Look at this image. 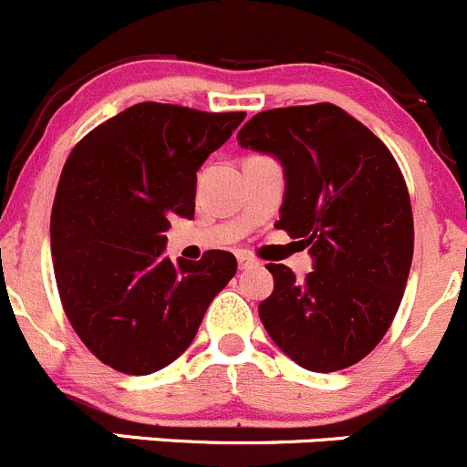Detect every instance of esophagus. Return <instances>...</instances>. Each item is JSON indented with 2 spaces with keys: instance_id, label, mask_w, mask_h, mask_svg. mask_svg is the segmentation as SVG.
Here are the masks:
<instances>
[{
  "instance_id": "obj_1",
  "label": "esophagus",
  "mask_w": 467,
  "mask_h": 467,
  "mask_svg": "<svg viewBox=\"0 0 467 467\" xmlns=\"http://www.w3.org/2000/svg\"><path fill=\"white\" fill-rule=\"evenodd\" d=\"M236 259H238V268H241V270L252 268V265H256V259H254V256L247 254V252H238Z\"/></svg>"
}]
</instances>
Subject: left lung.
Wrapping results in <instances>:
<instances>
[{
    "label": "left lung",
    "instance_id": "8db88e82",
    "mask_svg": "<svg viewBox=\"0 0 467 467\" xmlns=\"http://www.w3.org/2000/svg\"><path fill=\"white\" fill-rule=\"evenodd\" d=\"M238 144L284 170L277 229L303 238L314 270L297 282L268 264L259 305L270 339L296 364L327 374L359 362L388 332L412 264V208L388 146L330 103L259 112Z\"/></svg>",
    "mask_w": 467,
    "mask_h": 467
}]
</instances>
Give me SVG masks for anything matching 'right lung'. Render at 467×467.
I'll return each instance as SVG.
<instances>
[{"instance_id":"right-lung-1","label":"right lung","mask_w":467,"mask_h":467,"mask_svg":"<svg viewBox=\"0 0 467 467\" xmlns=\"http://www.w3.org/2000/svg\"><path fill=\"white\" fill-rule=\"evenodd\" d=\"M245 112L140 103L93 128L61 171L50 220L57 288L70 326L112 369L146 376L174 362L236 256H164L170 217H194L197 171Z\"/></svg>"}]
</instances>
